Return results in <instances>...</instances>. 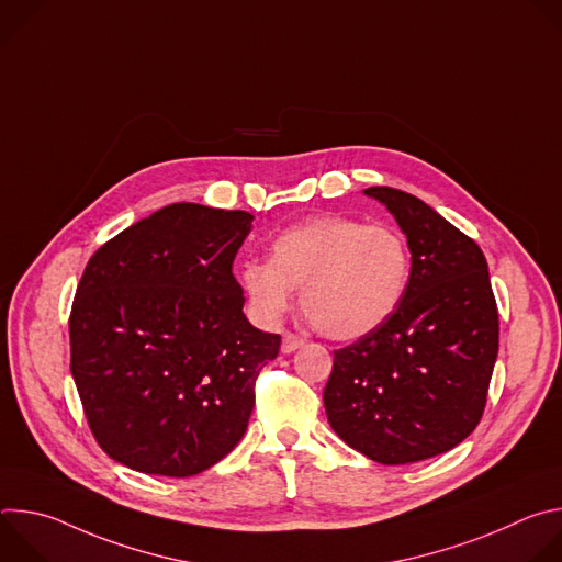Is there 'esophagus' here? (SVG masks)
Here are the masks:
<instances>
[{"instance_id":"34e87169","label":"esophagus","mask_w":562,"mask_h":562,"mask_svg":"<svg viewBox=\"0 0 562 562\" xmlns=\"http://www.w3.org/2000/svg\"><path fill=\"white\" fill-rule=\"evenodd\" d=\"M304 345V340L300 338V336H295V334H284L282 336V351L284 353H293L295 349H300Z\"/></svg>"}]
</instances>
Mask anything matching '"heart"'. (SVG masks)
<instances>
[{
    "label": "heart",
    "mask_w": 562,
    "mask_h": 562,
    "mask_svg": "<svg viewBox=\"0 0 562 562\" xmlns=\"http://www.w3.org/2000/svg\"><path fill=\"white\" fill-rule=\"evenodd\" d=\"M237 276L262 323L276 325L302 289V311L319 334L360 340L403 302L412 254L391 224L329 213L284 228L271 243V260L249 258Z\"/></svg>",
    "instance_id": "b5f03b06"
}]
</instances>
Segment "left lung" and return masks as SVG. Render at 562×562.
<instances>
[{"mask_svg": "<svg viewBox=\"0 0 562 562\" xmlns=\"http://www.w3.org/2000/svg\"><path fill=\"white\" fill-rule=\"evenodd\" d=\"M407 235L403 302L373 334L334 353L325 386L331 429L382 464L460 445L483 418L498 356V308L480 247L412 193L371 187Z\"/></svg>", "mask_w": 562, "mask_h": 562, "instance_id": "1", "label": "left lung"}]
</instances>
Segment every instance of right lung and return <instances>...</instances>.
<instances>
[{
    "label": "right lung",
    "mask_w": 562,
    "mask_h": 562,
    "mask_svg": "<svg viewBox=\"0 0 562 562\" xmlns=\"http://www.w3.org/2000/svg\"><path fill=\"white\" fill-rule=\"evenodd\" d=\"M251 222L169 204L109 239L79 280L70 373L98 445L128 469L195 475L247 431L256 378L280 351L231 271Z\"/></svg>",
    "instance_id": "obj_1"
}]
</instances>
